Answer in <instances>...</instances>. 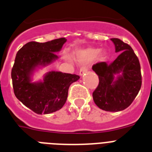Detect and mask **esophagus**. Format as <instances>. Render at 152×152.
Masks as SVG:
<instances>
[{
    "instance_id": "34e87169",
    "label": "esophagus",
    "mask_w": 152,
    "mask_h": 152,
    "mask_svg": "<svg viewBox=\"0 0 152 152\" xmlns=\"http://www.w3.org/2000/svg\"><path fill=\"white\" fill-rule=\"evenodd\" d=\"M87 70H88V69H87V66H83V67L80 68V76H83V74L87 73Z\"/></svg>"
}]
</instances>
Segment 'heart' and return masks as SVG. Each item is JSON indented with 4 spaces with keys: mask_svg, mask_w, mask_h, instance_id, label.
Here are the masks:
<instances>
[{
    "mask_svg": "<svg viewBox=\"0 0 152 152\" xmlns=\"http://www.w3.org/2000/svg\"><path fill=\"white\" fill-rule=\"evenodd\" d=\"M100 53H101V49L99 48H89L87 50H85L84 51H82V53H80L79 58L80 61L87 62V61H93L94 59H95L100 55ZM100 57H101V59L104 61L107 58L108 55L105 51H104L101 54Z\"/></svg>",
    "mask_w": 152,
    "mask_h": 152,
    "instance_id": "1",
    "label": "heart"
}]
</instances>
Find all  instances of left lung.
<instances>
[{"label": "left lung", "mask_w": 152, "mask_h": 152, "mask_svg": "<svg viewBox=\"0 0 152 152\" xmlns=\"http://www.w3.org/2000/svg\"><path fill=\"white\" fill-rule=\"evenodd\" d=\"M119 55L111 64L98 62L92 66L99 83L93 92L96 105L107 112H119L134 102L141 87L140 65L129 44L118 38L111 39ZM116 75L118 77L114 78Z\"/></svg>", "instance_id": "1"}]
</instances>
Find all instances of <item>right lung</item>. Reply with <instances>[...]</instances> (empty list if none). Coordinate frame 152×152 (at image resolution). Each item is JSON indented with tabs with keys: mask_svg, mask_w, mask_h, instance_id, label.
Here are the masks:
<instances>
[{
	"mask_svg": "<svg viewBox=\"0 0 152 152\" xmlns=\"http://www.w3.org/2000/svg\"><path fill=\"white\" fill-rule=\"evenodd\" d=\"M66 40L59 38L45 43L29 42L16 54L12 69L15 95L37 114H50L61 109L67 100L69 86L80 79L76 74L51 71L42 81L32 82L37 68L58 59L55 53L61 50Z\"/></svg>",
	"mask_w": 152,
	"mask_h": 152,
	"instance_id": "add662e5",
	"label": "right lung"
}]
</instances>
